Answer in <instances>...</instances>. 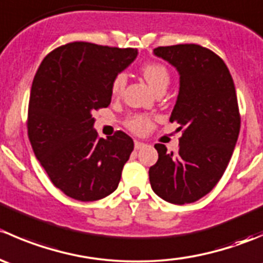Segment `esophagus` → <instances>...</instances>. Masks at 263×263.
Masks as SVG:
<instances>
[{"label": "esophagus", "mask_w": 263, "mask_h": 263, "mask_svg": "<svg viewBox=\"0 0 263 263\" xmlns=\"http://www.w3.org/2000/svg\"><path fill=\"white\" fill-rule=\"evenodd\" d=\"M142 147H145L144 142H141V141H135V148H136V150H140V148H142Z\"/></svg>", "instance_id": "34e87169"}]
</instances>
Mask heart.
<instances>
[{
    "instance_id": "1",
    "label": "heart",
    "mask_w": 263,
    "mask_h": 263,
    "mask_svg": "<svg viewBox=\"0 0 263 263\" xmlns=\"http://www.w3.org/2000/svg\"><path fill=\"white\" fill-rule=\"evenodd\" d=\"M141 72L144 78L146 79L151 87L154 90L165 89L168 86L171 75H169L168 68L159 62H146L141 66ZM127 78L123 72H119L113 78L110 82V92L113 97H118L122 94L124 86H126ZM126 126L129 131L136 135H145L151 131L154 126V119L147 115H135L129 117L126 121Z\"/></svg>"
}]
</instances>
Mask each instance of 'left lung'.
Segmentation results:
<instances>
[{
  "mask_svg": "<svg viewBox=\"0 0 263 263\" xmlns=\"http://www.w3.org/2000/svg\"><path fill=\"white\" fill-rule=\"evenodd\" d=\"M154 53L179 72V94L169 121L183 131L177 153L155 145L159 159L148 178L159 197L184 205L208 195L229 164L240 129L237 92L227 65L213 50L177 44Z\"/></svg>",
  "mask_w": 263,
  "mask_h": 263,
  "instance_id": "left-lung-1",
  "label": "left lung"
}]
</instances>
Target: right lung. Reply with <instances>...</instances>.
I'll return each mask as SVG.
<instances>
[{
  "label": "right lung",
  "mask_w": 263,
  "mask_h": 263,
  "mask_svg": "<svg viewBox=\"0 0 263 263\" xmlns=\"http://www.w3.org/2000/svg\"><path fill=\"white\" fill-rule=\"evenodd\" d=\"M135 48L65 44L44 57L34 76L28 136L53 184L78 201L115 192L134 140L122 131L100 139L91 113L110 104L113 78L134 62Z\"/></svg>",
  "instance_id": "right-lung-1"
}]
</instances>
